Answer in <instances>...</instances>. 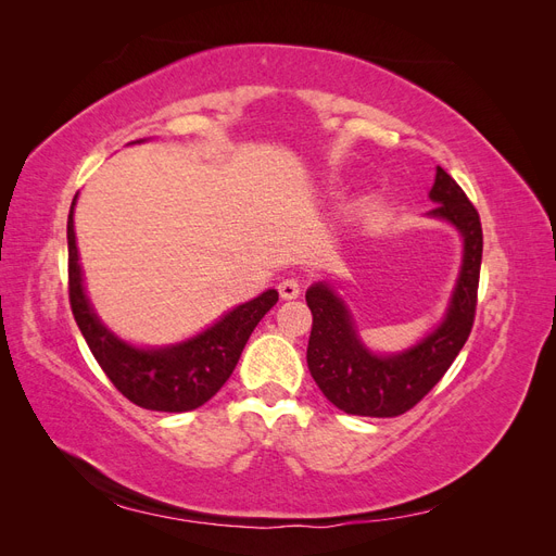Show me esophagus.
I'll return each instance as SVG.
<instances>
[{
    "instance_id": "1",
    "label": "esophagus",
    "mask_w": 556,
    "mask_h": 556,
    "mask_svg": "<svg viewBox=\"0 0 556 556\" xmlns=\"http://www.w3.org/2000/svg\"><path fill=\"white\" fill-rule=\"evenodd\" d=\"M278 292H280V296L282 299H296L299 294H301V282L296 280V278H285V280H280V285H278Z\"/></svg>"
}]
</instances>
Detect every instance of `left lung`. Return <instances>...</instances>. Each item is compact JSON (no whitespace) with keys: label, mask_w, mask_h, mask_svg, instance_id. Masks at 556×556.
Listing matches in <instances>:
<instances>
[{"label":"left lung","mask_w":556,"mask_h":556,"mask_svg":"<svg viewBox=\"0 0 556 556\" xmlns=\"http://www.w3.org/2000/svg\"><path fill=\"white\" fill-rule=\"evenodd\" d=\"M441 217L464 237V260L443 323L425 341L399 355H374L359 341L352 315L327 282L306 292L313 313L306 362L311 376L336 408L348 415L396 417L422 401L468 341L478 306L482 227L476 206L445 169H435L429 192Z\"/></svg>","instance_id":"obj_1"}]
</instances>
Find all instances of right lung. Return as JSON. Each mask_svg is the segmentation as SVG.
<instances>
[{
    "label": "right lung",
    "mask_w": 556,
    "mask_h": 556,
    "mask_svg": "<svg viewBox=\"0 0 556 556\" xmlns=\"http://www.w3.org/2000/svg\"><path fill=\"white\" fill-rule=\"evenodd\" d=\"M76 204V197H74ZM74 204L66 220L70 243V304L76 325L115 390L146 410H194L227 382L260 319L276 306L278 292L266 290L217 319L194 339L169 348H134L99 323L83 290L74 233Z\"/></svg>",
    "instance_id": "1"
}]
</instances>
